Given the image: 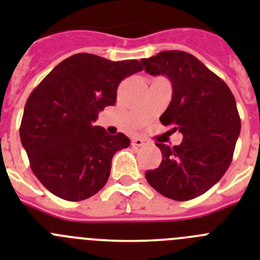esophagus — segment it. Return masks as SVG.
I'll return each instance as SVG.
<instances>
[{
  "label": "esophagus",
  "instance_id": "34e87169",
  "mask_svg": "<svg viewBox=\"0 0 260 260\" xmlns=\"http://www.w3.org/2000/svg\"><path fill=\"white\" fill-rule=\"evenodd\" d=\"M144 144H145V140H143L140 137H136V139L132 140V145H134V147H143Z\"/></svg>",
  "mask_w": 260,
  "mask_h": 260
}]
</instances>
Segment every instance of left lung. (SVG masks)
<instances>
[{"label": "left lung", "mask_w": 260, "mask_h": 260, "mask_svg": "<svg viewBox=\"0 0 260 260\" xmlns=\"http://www.w3.org/2000/svg\"><path fill=\"white\" fill-rule=\"evenodd\" d=\"M141 63L150 75L171 80L172 102L160 121L184 136L174 147L156 143L162 161L145 178L171 200H193L217 184L230 167L241 134L235 98L219 76L189 52L161 51Z\"/></svg>", "instance_id": "1"}]
</instances>
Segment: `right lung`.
Returning <instances> with one entry per match:
<instances>
[{"label":"right lung","mask_w":260,"mask_h":260,"mask_svg":"<svg viewBox=\"0 0 260 260\" xmlns=\"http://www.w3.org/2000/svg\"><path fill=\"white\" fill-rule=\"evenodd\" d=\"M143 70L136 59L112 62L93 54L62 60L30 93L19 136L36 177L66 201L89 198L107 184L124 134L93 125L98 113L116 102L120 82Z\"/></svg>","instance_id":"obj_1"}]
</instances>
